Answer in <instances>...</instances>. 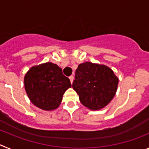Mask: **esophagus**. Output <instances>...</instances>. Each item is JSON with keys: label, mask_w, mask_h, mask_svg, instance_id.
<instances>
[{"label": "esophagus", "mask_w": 149, "mask_h": 149, "mask_svg": "<svg viewBox=\"0 0 149 149\" xmlns=\"http://www.w3.org/2000/svg\"><path fill=\"white\" fill-rule=\"evenodd\" d=\"M69 80H70L71 83L72 84V82H73V80H74V76L73 75H71L70 77H69Z\"/></svg>", "instance_id": "obj_1"}]
</instances>
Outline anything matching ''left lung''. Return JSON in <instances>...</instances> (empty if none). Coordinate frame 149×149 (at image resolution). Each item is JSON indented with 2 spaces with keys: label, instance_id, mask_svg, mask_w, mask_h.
<instances>
[{
  "label": "left lung",
  "instance_id": "1",
  "mask_svg": "<svg viewBox=\"0 0 149 149\" xmlns=\"http://www.w3.org/2000/svg\"><path fill=\"white\" fill-rule=\"evenodd\" d=\"M72 88L84 106L92 110L104 108L115 96L119 78L104 65L86 62L78 65Z\"/></svg>",
  "mask_w": 149,
  "mask_h": 149
}]
</instances>
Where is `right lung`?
I'll return each mask as SVG.
<instances>
[{"label": "right lung", "mask_w": 149, "mask_h": 149, "mask_svg": "<svg viewBox=\"0 0 149 149\" xmlns=\"http://www.w3.org/2000/svg\"><path fill=\"white\" fill-rule=\"evenodd\" d=\"M71 86L62 68L52 63L33 66L24 76V88L30 101L48 111L58 107L63 94Z\"/></svg>", "instance_id": "obj_1"}]
</instances>
